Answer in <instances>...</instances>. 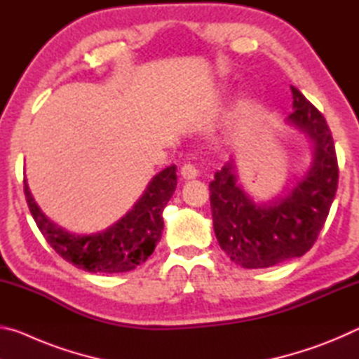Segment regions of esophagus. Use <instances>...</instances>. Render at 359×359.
Masks as SVG:
<instances>
[{
	"label": "esophagus",
	"mask_w": 359,
	"mask_h": 359,
	"mask_svg": "<svg viewBox=\"0 0 359 359\" xmlns=\"http://www.w3.org/2000/svg\"><path fill=\"white\" fill-rule=\"evenodd\" d=\"M180 174L185 180H193V179L198 177V169L194 168L193 165H184L180 168Z\"/></svg>",
	"instance_id": "obj_1"
}]
</instances>
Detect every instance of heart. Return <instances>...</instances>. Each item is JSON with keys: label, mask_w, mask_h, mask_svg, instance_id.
Returning a JSON list of instances; mask_svg holds the SVG:
<instances>
[{"label": "heart", "mask_w": 359, "mask_h": 359, "mask_svg": "<svg viewBox=\"0 0 359 359\" xmlns=\"http://www.w3.org/2000/svg\"><path fill=\"white\" fill-rule=\"evenodd\" d=\"M253 104V100L248 95L241 96V98L236 101V104L233 106V111H231V117L233 118H241L250 111V107Z\"/></svg>", "instance_id": "b5f03b06"}]
</instances>
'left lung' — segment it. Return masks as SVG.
I'll use <instances>...</instances> for the list:
<instances>
[{"mask_svg": "<svg viewBox=\"0 0 359 359\" xmlns=\"http://www.w3.org/2000/svg\"><path fill=\"white\" fill-rule=\"evenodd\" d=\"M293 112L285 123L311 142V166L283 194L255 201L239 182L231 155L210 182L214 231L222 250L245 269H263L299 258L323 228L337 190L336 149L326 120L299 90L291 87Z\"/></svg>", "mask_w": 359, "mask_h": 359, "instance_id": "obj_1", "label": "left lung"}]
</instances>
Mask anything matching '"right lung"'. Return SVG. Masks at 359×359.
I'll list each match as a JSON object with an SVG mask.
<instances>
[{"label": "right lung", "instance_id": "add662e5", "mask_svg": "<svg viewBox=\"0 0 359 359\" xmlns=\"http://www.w3.org/2000/svg\"><path fill=\"white\" fill-rule=\"evenodd\" d=\"M177 168L171 165L155 174L147 188L126 214L106 229L76 234L52 222L34 201L23 180L29 212L46 241L60 257L79 269L118 274L136 269L147 261L161 239L163 209L177 187Z\"/></svg>", "mask_w": 359, "mask_h": 359}]
</instances>
